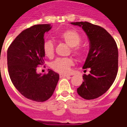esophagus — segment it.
I'll use <instances>...</instances> for the list:
<instances>
[{"mask_svg":"<svg viewBox=\"0 0 127 127\" xmlns=\"http://www.w3.org/2000/svg\"><path fill=\"white\" fill-rule=\"evenodd\" d=\"M69 76H70L69 75L62 74V73H60V77H69Z\"/></svg>","mask_w":127,"mask_h":127,"instance_id":"1","label":"esophagus"}]
</instances>
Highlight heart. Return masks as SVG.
Instances as JSON below:
<instances>
[{"label":"heart","mask_w":127,"mask_h":127,"mask_svg":"<svg viewBox=\"0 0 127 127\" xmlns=\"http://www.w3.org/2000/svg\"><path fill=\"white\" fill-rule=\"evenodd\" d=\"M59 37L66 44L72 47V52L77 56H82L84 54V50L79 44L81 42L80 34L75 30H67L62 32ZM43 52L49 58H52L54 55V44L52 40L44 41L43 44ZM73 60L71 58H59L51 64L52 68L61 73H67L70 69L71 66L73 65Z\"/></svg>","instance_id":"1"}]
</instances>
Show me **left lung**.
<instances>
[{
	"mask_svg": "<svg viewBox=\"0 0 127 127\" xmlns=\"http://www.w3.org/2000/svg\"><path fill=\"white\" fill-rule=\"evenodd\" d=\"M71 24L82 27L90 42L89 54L83 68L91 70L88 75H83L84 81L77 88V93L87 100L96 99L109 89L117 77V46L111 35L101 26L87 22Z\"/></svg>",
	"mask_w": 127,
	"mask_h": 127,
	"instance_id": "left-lung-1",
	"label": "left lung"
}]
</instances>
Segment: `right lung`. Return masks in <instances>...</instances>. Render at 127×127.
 <instances>
[{
	"instance_id": "right-lung-1",
	"label": "right lung",
	"mask_w": 127,
	"mask_h": 127,
	"mask_svg": "<svg viewBox=\"0 0 127 127\" xmlns=\"http://www.w3.org/2000/svg\"><path fill=\"white\" fill-rule=\"evenodd\" d=\"M51 28L50 24H38L23 30L7 50L8 69L13 85L26 98L37 102L52 97L60 78L51 69L44 75L36 72L38 65L44 63V34Z\"/></svg>"
}]
</instances>
